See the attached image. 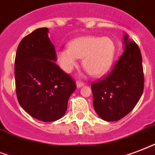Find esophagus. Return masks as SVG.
Segmentation results:
<instances>
[{
  "label": "esophagus",
  "mask_w": 155,
  "mask_h": 155,
  "mask_svg": "<svg viewBox=\"0 0 155 155\" xmlns=\"http://www.w3.org/2000/svg\"><path fill=\"white\" fill-rule=\"evenodd\" d=\"M84 85V83H81L80 82V81H77V82H76V86H77L78 88H81V87H83Z\"/></svg>",
  "instance_id": "34e87169"
}]
</instances>
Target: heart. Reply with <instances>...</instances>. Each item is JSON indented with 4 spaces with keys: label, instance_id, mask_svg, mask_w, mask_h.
<instances>
[{
    "label": "heart",
    "instance_id": "b5f03b06",
    "mask_svg": "<svg viewBox=\"0 0 155 155\" xmlns=\"http://www.w3.org/2000/svg\"><path fill=\"white\" fill-rule=\"evenodd\" d=\"M115 46L111 39L107 36L87 35L74 39L68 48L57 52L58 62L65 72L70 73L77 67L80 58L83 64L93 76H101L106 74L114 61Z\"/></svg>",
    "mask_w": 155,
    "mask_h": 155
}]
</instances>
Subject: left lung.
<instances>
[{"label": "left lung", "mask_w": 155, "mask_h": 155, "mask_svg": "<svg viewBox=\"0 0 155 155\" xmlns=\"http://www.w3.org/2000/svg\"><path fill=\"white\" fill-rule=\"evenodd\" d=\"M124 53L103 80L91 84L93 107L106 121H118L133 110L144 89L142 58L137 45L125 33Z\"/></svg>", "instance_id": "obj_1"}]
</instances>
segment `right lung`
Listing matches in <instances>:
<instances>
[{
    "label": "right lung",
    "mask_w": 155,
    "mask_h": 155,
    "mask_svg": "<svg viewBox=\"0 0 155 155\" xmlns=\"http://www.w3.org/2000/svg\"><path fill=\"white\" fill-rule=\"evenodd\" d=\"M49 29L38 28L22 39L15 62L16 94L20 106L43 122L61 119L67 110L75 82L55 63Z\"/></svg>",
    "instance_id": "1"
}]
</instances>
